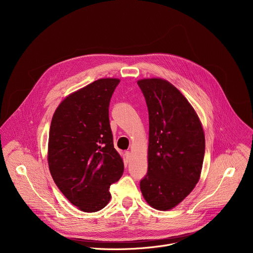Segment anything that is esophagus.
Masks as SVG:
<instances>
[{"mask_svg":"<svg viewBox=\"0 0 253 253\" xmlns=\"http://www.w3.org/2000/svg\"><path fill=\"white\" fill-rule=\"evenodd\" d=\"M125 159H126V162H127V163L131 160V153H130L129 151H127V152L125 153Z\"/></svg>","mask_w":253,"mask_h":253,"instance_id":"obj_1","label":"esophagus"}]
</instances>
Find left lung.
<instances>
[{"label":"left lung","instance_id":"8db88e82","mask_svg":"<svg viewBox=\"0 0 253 253\" xmlns=\"http://www.w3.org/2000/svg\"><path fill=\"white\" fill-rule=\"evenodd\" d=\"M149 113L148 172L140 182L146 202L166 211L182 202L199 181L205 136L202 123L185 96L169 81H137Z\"/></svg>","mask_w":253,"mask_h":253}]
</instances>
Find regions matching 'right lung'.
Masks as SVG:
<instances>
[{"instance_id":"1","label":"right lung","mask_w":253,"mask_h":253,"mask_svg":"<svg viewBox=\"0 0 253 253\" xmlns=\"http://www.w3.org/2000/svg\"><path fill=\"white\" fill-rule=\"evenodd\" d=\"M117 78H101L69 94L53 115L48 164L64 196L84 212H97L110 201V185L124 172L113 145L109 103Z\"/></svg>"}]
</instances>
